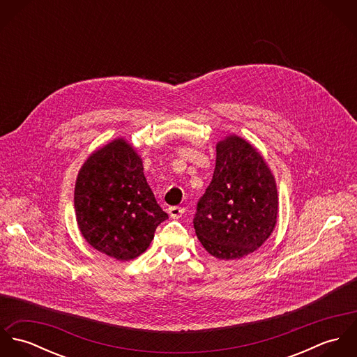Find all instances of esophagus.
Returning <instances> with one entry per match:
<instances>
[{"label": "esophagus", "mask_w": 357, "mask_h": 357, "mask_svg": "<svg viewBox=\"0 0 357 357\" xmlns=\"http://www.w3.org/2000/svg\"><path fill=\"white\" fill-rule=\"evenodd\" d=\"M185 208L184 207H180V206H172L169 207V214L172 218H180L183 214H184Z\"/></svg>", "instance_id": "esophagus-1"}]
</instances>
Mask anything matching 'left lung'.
Instances as JSON below:
<instances>
[{
	"mask_svg": "<svg viewBox=\"0 0 357 357\" xmlns=\"http://www.w3.org/2000/svg\"><path fill=\"white\" fill-rule=\"evenodd\" d=\"M213 178L197 206L194 228L202 246L220 259L255 252L278 217L273 174L255 147L239 136L217 143Z\"/></svg>",
	"mask_w": 357,
	"mask_h": 357,
	"instance_id": "8db88e82",
	"label": "left lung"
}]
</instances>
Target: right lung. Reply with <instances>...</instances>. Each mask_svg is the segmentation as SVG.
<instances>
[{"mask_svg":"<svg viewBox=\"0 0 357 357\" xmlns=\"http://www.w3.org/2000/svg\"><path fill=\"white\" fill-rule=\"evenodd\" d=\"M143 169L133 147L116 139L92 153L77 177L74 207L82 236L119 261L143 255L156 227L167 218Z\"/></svg>","mask_w":357,"mask_h":357,"instance_id":"obj_1","label":"right lung"}]
</instances>
